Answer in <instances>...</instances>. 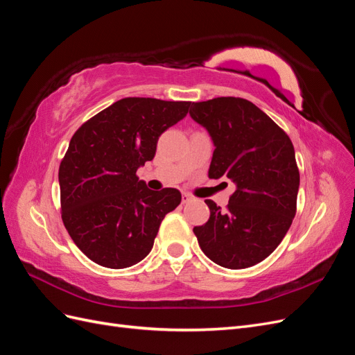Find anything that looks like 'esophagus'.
I'll return each instance as SVG.
<instances>
[{
    "label": "esophagus",
    "instance_id": "esophagus-1",
    "mask_svg": "<svg viewBox=\"0 0 355 355\" xmlns=\"http://www.w3.org/2000/svg\"><path fill=\"white\" fill-rule=\"evenodd\" d=\"M192 200H194V197H192L191 194H187V192H184V194H182V202H184V204L191 202Z\"/></svg>",
    "mask_w": 355,
    "mask_h": 355
}]
</instances>
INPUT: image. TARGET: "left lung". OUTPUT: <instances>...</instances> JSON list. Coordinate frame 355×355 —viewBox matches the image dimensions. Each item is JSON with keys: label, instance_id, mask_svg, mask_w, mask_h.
Instances as JSON below:
<instances>
[{"label": "left lung", "instance_id": "left-lung-1", "mask_svg": "<svg viewBox=\"0 0 355 355\" xmlns=\"http://www.w3.org/2000/svg\"><path fill=\"white\" fill-rule=\"evenodd\" d=\"M189 115L214 145L209 178L235 184L225 210L206 200L210 218L194 228L201 250L230 270L259 263L282 243L296 214L293 144L263 111L241 98L192 102Z\"/></svg>", "mask_w": 355, "mask_h": 355}]
</instances>
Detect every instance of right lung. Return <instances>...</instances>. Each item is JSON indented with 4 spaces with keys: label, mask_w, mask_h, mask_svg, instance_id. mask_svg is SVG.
<instances>
[{
    "label": "right lung",
    "mask_w": 355,
    "mask_h": 355,
    "mask_svg": "<svg viewBox=\"0 0 355 355\" xmlns=\"http://www.w3.org/2000/svg\"><path fill=\"white\" fill-rule=\"evenodd\" d=\"M189 105L124 98L73 133L59 167L62 220L93 262L121 270L151 252L161 220L182 196L175 188L149 189L136 171L154 158L158 137L187 116Z\"/></svg>",
    "instance_id": "add662e5"
}]
</instances>
